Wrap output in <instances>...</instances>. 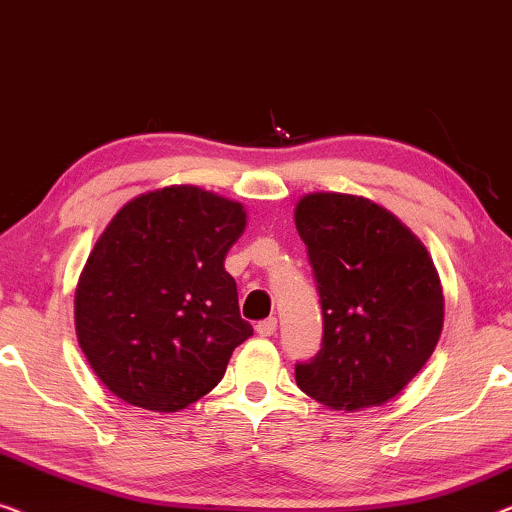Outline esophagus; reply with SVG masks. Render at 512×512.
<instances>
[{
	"label": "esophagus",
	"mask_w": 512,
	"mask_h": 512,
	"mask_svg": "<svg viewBox=\"0 0 512 512\" xmlns=\"http://www.w3.org/2000/svg\"><path fill=\"white\" fill-rule=\"evenodd\" d=\"M276 329H278V320L276 318L257 322V327H255V331H257L259 336H273V334H276Z\"/></svg>",
	"instance_id": "1"
}]
</instances>
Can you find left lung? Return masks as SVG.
<instances>
[{"label":"left lung","mask_w":512,"mask_h":512,"mask_svg":"<svg viewBox=\"0 0 512 512\" xmlns=\"http://www.w3.org/2000/svg\"><path fill=\"white\" fill-rule=\"evenodd\" d=\"M294 225L325 318L322 350L294 369L299 390L345 413L383 406L441 338L445 299L434 259L397 215L357 194H304Z\"/></svg>","instance_id":"obj_1"}]
</instances>
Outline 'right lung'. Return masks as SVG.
Masks as SVG:
<instances>
[{
	"instance_id": "1",
	"label": "right lung",
	"mask_w": 512,
	"mask_h": 512,
	"mask_svg": "<svg viewBox=\"0 0 512 512\" xmlns=\"http://www.w3.org/2000/svg\"><path fill=\"white\" fill-rule=\"evenodd\" d=\"M246 225L243 204L197 185L143 192L113 215L78 278L74 320L115 397L176 413L220 383L253 336L225 271Z\"/></svg>"
}]
</instances>
